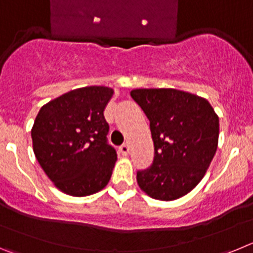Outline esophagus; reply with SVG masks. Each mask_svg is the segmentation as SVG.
Listing matches in <instances>:
<instances>
[{
	"label": "esophagus",
	"instance_id": "1",
	"mask_svg": "<svg viewBox=\"0 0 253 253\" xmlns=\"http://www.w3.org/2000/svg\"><path fill=\"white\" fill-rule=\"evenodd\" d=\"M129 149H130V147H129L128 143H124L123 146H120L119 151H120V153L123 154V156H128V154H129Z\"/></svg>",
	"mask_w": 253,
	"mask_h": 253
}]
</instances>
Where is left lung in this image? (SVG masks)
I'll list each match as a JSON object with an SVG mask.
<instances>
[{
    "instance_id": "left-lung-1",
    "label": "left lung",
    "mask_w": 253,
    "mask_h": 253,
    "mask_svg": "<svg viewBox=\"0 0 253 253\" xmlns=\"http://www.w3.org/2000/svg\"><path fill=\"white\" fill-rule=\"evenodd\" d=\"M151 126L154 158L137 172L148 196L171 202L189 194L204 177L218 147L219 118L208 100L175 88L130 92Z\"/></svg>"
}]
</instances>
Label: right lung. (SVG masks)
Here are the masks:
<instances>
[{
	"label": "right lung",
	"mask_w": 253,
	"mask_h": 253,
	"mask_svg": "<svg viewBox=\"0 0 253 253\" xmlns=\"http://www.w3.org/2000/svg\"><path fill=\"white\" fill-rule=\"evenodd\" d=\"M113 93L105 86L76 88L42 106L35 118V157L67 195H92L110 180L116 151L107 143L104 110Z\"/></svg>",
	"instance_id": "right-lung-1"
}]
</instances>
